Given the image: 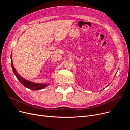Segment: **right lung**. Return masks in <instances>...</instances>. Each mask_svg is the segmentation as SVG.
I'll return each mask as SVG.
<instances>
[{
	"instance_id": "right-lung-1",
	"label": "right lung",
	"mask_w": 130,
	"mask_h": 130,
	"mask_svg": "<svg viewBox=\"0 0 130 130\" xmlns=\"http://www.w3.org/2000/svg\"><path fill=\"white\" fill-rule=\"evenodd\" d=\"M11 60L12 69L13 71V73L14 74V75L16 76L17 78L18 79V80L20 82V83L23 85L24 87L33 90H40V89H43L44 88L47 87L48 86H49V84H47L36 83L29 81V80H28L24 78L23 77H22L20 75H19L18 74V73L17 72V70H15L14 66H13L12 59L11 56Z\"/></svg>"
}]
</instances>
